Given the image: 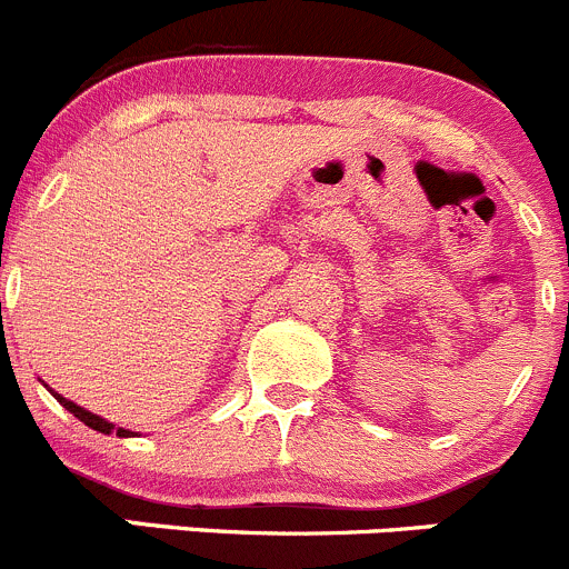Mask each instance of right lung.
Wrapping results in <instances>:
<instances>
[{"mask_svg": "<svg viewBox=\"0 0 569 569\" xmlns=\"http://www.w3.org/2000/svg\"><path fill=\"white\" fill-rule=\"evenodd\" d=\"M47 387H49V385H47ZM49 392H52V396L58 398V401L63 403V407L69 409L71 415H74V418H80L82 423L88 426V429L99 431V435H112V431H116V437H138V435H134V431H129V429H116V426L107 423V420H104V418H99V415H93V412H88V409L77 407L74 401H69V398H63V396H60V392H54L52 387H49Z\"/></svg>", "mask_w": 569, "mask_h": 569, "instance_id": "1", "label": "right lung"}]
</instances>
